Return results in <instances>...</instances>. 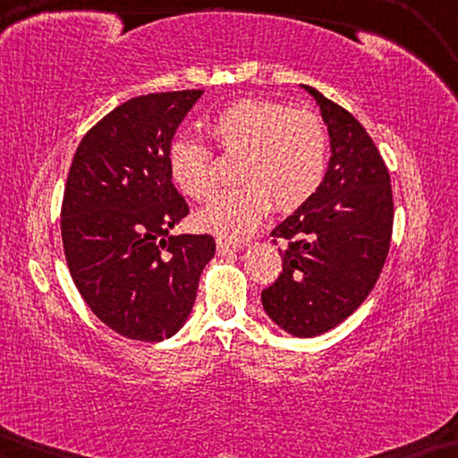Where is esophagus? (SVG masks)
Returning <instances> with one entry per match:
<instances>
[{
    "mask_svg": "<svg viewBox=\"0 0 458 458\" xmlns=\"http://www.w3.org/2000/svg\"><path fill=\"white\" fill-rule=\"evenodd\" d=\"M237 250H240L237 243H229V242H223V240L216 242V254L218 256H231V254H235Z\"/></svg>",
    "mask_w": 458,
    "mask_h": 458,
    "instance_id": "esophagus-1",
    "label": "esophagus"
}]
</instances>
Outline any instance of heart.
Instances as JSON below:
<instances>
[{
	"label": "heart",
	"mask_w": 458,
	"mask_h": 458,
	"mask_svg": "<svg viewBox=\"0 0 458 458\" xmlns=\"http://www.w3.org/2000/svg\"><path fill=\"white\" fill-rule=\"evenodd\" d=\"M218 148L242 156L235 179L242 187L196 215L198 229L223 242H242L268 215L271 204L292 212L315 196L327 168L329 135L312 110L273 99H240L212 121ZM174 185L196 202L216 196L212 152L191 135H179L168 149Z\"/></svg>",
	"instance_id": "heart-1"
}]
</instances>
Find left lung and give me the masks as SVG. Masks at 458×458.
<instances>
[{
    "label": "left lung",
    "mask_w": 458,
    "mask_h": 458,
    "mask_svg": "<svg viewBox=\"0 0 458 458\" xmlns=\"http://www.w3.org/2000/svg\"><path fill=\"white\" fill-rule=\"evenodd\" d=\"M302 87L321 108L331 158L315 196L271 231L287 248L279 250L284 271L262 290V306L287 334L315 337L352 315L377 284L394 199L390 173L365 127L315 87Z\"/></svg>",
    "instance_id": "left-lung-1"
}]
</instances>
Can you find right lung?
Instances as JSON below:
<instances>
[{
    "mask_svg": "<svg viewBox=\"0 0 458 458\" xmlns=\"http://www.w3.org/2000/svg\"><path fill=\"white\" fill-rule=\"evenodd\" d=\"M202 89L129 99L87 131L62 199L68 271L87 306L131 340L162 342L190 317L215 237L171 235L190 206L168 149Z\"/></svg>",
    "mask_w": 458,
    "mask_h": 458,
    "instance_id": "obj_1",
    "label": "right lung"
}]
</instances>
